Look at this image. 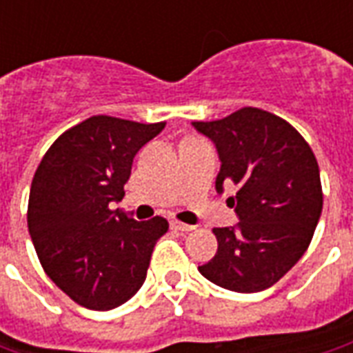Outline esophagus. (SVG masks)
<instances>
[{
	"label": "esophagus",
	"instance_id": "1",
	"mask_svg": "<svg viewBox=\"0 0 353 353\" xmlns=\"http://www.w3.org/2000/svg\"><path fill=\"white\" fill-rule=\"evenodd\" d=\"M170 227H172L174 230H179V232H191V230H194V227H192V225H187V223L177 221V219H172V221H170Z\"/></svg>",
	"mask_w": 353,
	"mask_h": 353
}]
</instances>
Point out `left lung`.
I'll use <instances>...</instances> for the list:
<instances>
[{
  "mask_svg": "<svg viewBox=\"0 0 353 353\" xmlns=\"http://www.w3.org/2000/svg\"><path fill=\"white\" fill-rule=\"evenodd\" d=\"M192 126L219 153L217 192L236 185L229 200L240 219L214 229L217 253L199 266L200 274L236 293L268 289L310 245L323 208L318 161L288 121L265 109L242 108Z\"/></svg>",
  "mask_w": 353,
  "mask_h": 353,
  "instance_id": "8db88e82",
  "label": "left lung"
}]
</instances>
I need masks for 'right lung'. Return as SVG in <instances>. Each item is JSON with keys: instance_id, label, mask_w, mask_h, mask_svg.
Here are the masks:
<instances>
[{"instance_id": "obj_1", "label": "right lung", "mask_w": 353, "mask_h": 353, "mask_svg": "<svg viewBox=\"0 0 353 353\" xmlns=\"http://www.w3.org/2000/svg\"><path fill=\"white\" fill-rule=\"evenodd\" d=\"M166 123L96 115L65 130L35 170L28 229L43 270L90 310H111L143 285L168 221H136L111 202L124 196L134 157Z\"/></svg>"}]
</instances>
